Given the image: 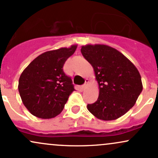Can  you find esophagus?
<instances>
[{
    "label": "esophagus",
    "mask_w": 158,
    "mask_h": 158,
    "mask_svg": "<svg viewBox=\"0 0 158 158\" xmlns=\"http://www.w3.org/2000/svg\"><path fill=\"white\" fill-rule=\"evenodd\" d=\"M88 82H89V80H88V79H85V84L83 85H81V89L82 90H85V88H86V87L88 86Z\"/></svg>",
    "instance_id": "34e87169"
}]
</instances>
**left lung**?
Listing matches in <instances>:
<instances>
[{
    "mask_svg": "<svg viewBox=\"0 0 158 158\" xmlns=\"http://www.w3.org/2000/svg\"><path fill=\"white\" fill-rule=\"evenodd\" d=\"M81 52L93 67L99 85V97L87 108L102 120L122 117L135 106L143 90L141 77L131 61L105 44H87Z\"/></svg>",
    "mask_w": 158,
    "mask_h": 158,
    "instance_id": "8db88e82",
    "label": "left lung"
}]
</instances>
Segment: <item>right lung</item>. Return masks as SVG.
Segmentation results:
<instances>
[{"label": "right lung", "mask_w": 158, "mask_h": 158, "mask_svg": "<svg viewBox=\"0 0 158 158\" xmlns=\"http://www.w3.org/2000/svg\"><path fill=\"white\" fill-rule=\"evenodd\" d=\"M77 48L74 44L45 52L23 70L19 78V91L23 104L32 115L50 119L62 111L69 96L75 90L63 66Z\"/></svg>", "instance_id": "1"}]
</instances>
